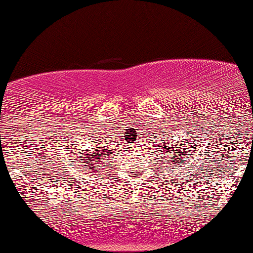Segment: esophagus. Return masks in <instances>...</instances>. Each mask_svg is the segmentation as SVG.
Returning a JSON list of instances; mask_svg holds the SVG:
<instances>
[{"label":"esophagus","mask_w":253,"mask_h":253,"mask_svg":"<svg viewBox=\"0 0 253 253\" xmlns=\"http://www.w3.org/2000/svg\"><path fill=\"white\" fill-rule=\"evenodd\" d=\"M138 144H139V143H134V144H132V145H130V147H133V149H136V147L139 146Z\"/></svg>","instance_id":"esophagus-1"}]
</instances>
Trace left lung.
<instances>
[{
	"mask_svg": "<svg viewBox=\"0 0 253 253\" xmlns=\"http://www.w3.org/2000/svg\"><path fill=\"white\" fill-rule=\"evenodd\" d=\"M156 152L161 155V158L164 161L163 163L178 165L184 164V162L189 158L188 155L190 153V150H187V144L185 143H179L177 145L176 141L164 140V143L157 146Z\"/></svg>",
	"mask_w": 253,
	"mask_h": 253,
	"instance_id": "1",
	"label": "left lung"
}]
</instances>
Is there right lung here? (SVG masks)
Instances as JSON below:
<instances>
[{
    "label": "right lung",
    "instance_id": "right-lung-1",
    "mask_svg": "<svg viewBox=\"0 0 253 253\" xmlns=\"http://www.w3.org/2000/svg\"><path fill=\"white\" fill-rule=\"evenodd\" d=\"M115 150L117 149L104 146L103 141L94 139L90 149H82L78 151L76 153L77 157H75L71 161L75 167H77L81 171L95 172V171L100 170V165L103 163L104 159L114 155Z\"/></svg>",
    "mask_w": 253,
    "mask_h": 253
}]
</instances>
